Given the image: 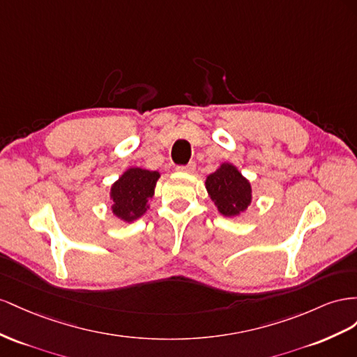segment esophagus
Returning a JSON list of instances; mask_svg holds the SVG:
<instances>
[{
    "label": "esophagus",
    "instance_id": "1",
    "mask_svg": "<svg viewBox=\"0 0 357 357\" xmlns=\"http://www.w3.org/2000/svg\"><path fill=\"white\" fill-rule=\"evenodd\" d=\"M176 170L178 172H185V173H192L196 170V165H195V162H188V165H185V166H178Z\"/></svg>",
    "mask_w": 357,
    "mask_h": 357
}]
</instances>
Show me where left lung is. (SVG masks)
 I'll use <instances>...</instances> for the list:
<instances>
[{"label":"left lung","instance_id":"obj_1","mask_svg":"<svg viewBox=\"0 0 357 357\" xmlns=\"http://www.w3.org/2000/svg\"><path fill=\"white\" fill-rule=\"evenodd\" d=\"M205 187L211 200L224 217H239L252 202L250 181L231 162H221L220 167L206 176Z\"/></svg>","mask_w":357,"mask_h":357}]
</instances>
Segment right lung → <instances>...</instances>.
<instances>
[{"mask_svg":"<svg viewBox=\"0 0 357 357\" xmlns=\"http://www.w3.org/2000/svg\"><path fill=\"white\" fill-rule=\"evenodd\" d=\"M160 172L128 167L110 187L112 212L124 222H133L149 209Z\"/></svg>","mask_w":357,"mask_h":357,"instance_id":"obj_1","label":"right lung"}]
</instances>
